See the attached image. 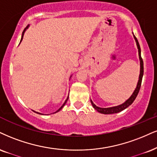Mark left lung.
<instances>
[{
    "instance_id": "1",
    "label": "left lung",
    "mask_w": 157,
    "mask_h": 157,
    "mask_svg": "<svg viewBox=\"0 0 157 157\" xmlns=\"http://www.w3.org/2000/svg\"><path fill=\"white\" fill-rule=\"evenodd\" d=\"M134 36V35H133ZM134 38L135 40V42H136L137 46H138V55H139V59H140V75H139V80L138 82V84H137L136 88L133 92L132 95L130 96V98H129L128 100H127L126 101L124 102V103L121 104V105H117V106H114V107H111V108H100L98 106L95 105L94 104V102L91 100V103H92V106L94 109L96 110L97 111H98L100 113H103V114H111V113H119V112L123 111L124 110L125 108H127L128 106H129L131 104L134 102V100L136 98L137 95H138L139 91H140V86H141V82H142V78H143V75H144V61H143L142 57H141V51H140V45H139L138 40L137 39L136 37L134 36Z\"/></svg>"
}]
</instances>
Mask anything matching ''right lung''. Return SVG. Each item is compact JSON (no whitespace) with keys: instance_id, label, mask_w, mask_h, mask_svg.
<instances>
[{"instance_id":"add662e5","label":"right lung","mask_w":157,"mask_h":157,"mask_svg":"<svg viewBox=\"0 0 157 157\" xmlns=\"http://www.w3.org/2000/svg\"><path fill=\"white\" fill-rule=\"evenodd\" d=\"M28 27H29V25H28V27H26V28H25L24 31H23V33H22V38H21V40H20V43H21V42H22V38H23V36H24V33H25V30H27V29H28ZM67 100H68V97H67V99H66V100H65V102H64V103H63V105H62V106H61V107H60V108H59V109H58L57 111H56V112H55V113H57V112H58V111H60V110L62 109V108H63V106L65 105V103H66V102H67ZM36 113H39V114H41V113H38V112H36Z\"/></svg>"}]
</instances>
